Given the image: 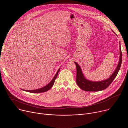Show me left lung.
Segmentation results:
<instances>
[{
  "mask_svg": "<svg viewBox=\"0 0 128 128\" xmlns=\"http://www.w3.org/2000/svg\"><path fill=\"white\" fill-rule=\"evenodd\" d=\"M120 60L116 69L110 77L104 80L93 82L87 80L84 77L80 65L76 62H74L76 66V83L81 89L86 91H100L106 89L110 85L120 71L122 64V53L120 48Z\"/></svg>",
  "mask_w": 128,
  "mask_h": 128,
  "instance_id": "left-lung-1",
  "label": "left lung"
}]
</instances>
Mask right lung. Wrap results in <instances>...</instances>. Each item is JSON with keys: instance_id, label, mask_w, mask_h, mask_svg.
<instances>
[{"instance_id": "right-lung-1", "label": "right lung", "mask_w": 128, "mask_h": 128, "mask_svg": "<svg viewBox=\"0 0 128 128\" xmlns=\"http://www.w3.org/2000/svg\"><path fill=\"white\" fill-rule=\"evenodd\" d=\"M60 68H59V69L57 71V72H56V74L55 75L54 77L53 78V79L50 82H49L47 85L45 86H44L42 88H39V89H38L33 90H23V89H22V90L24 91L28 92H30V93H37L45 92L49 90L52 87V86H53V84H54V82H55V80H56V78H57L58 73L59 71H60Z\"/></svg>"}]
</instances>
